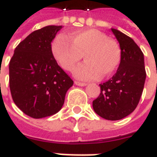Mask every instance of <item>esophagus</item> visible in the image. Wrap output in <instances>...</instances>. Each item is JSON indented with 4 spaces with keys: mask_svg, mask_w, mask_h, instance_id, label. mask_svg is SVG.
<instances>
[{
    "mask_svg": "<svg viewBox=\"0 0 157 157\" xmlns=\"http://www.w3.org/2000/svg\"><path fill=\"white\" fill-rule=\"evenodd\" d=\"M75 85H77V86H80V87H84V86H86L87 83H84V82H80L78 81H75Z\"/></svg>",
    "mask_w": 157,
    "mask_h": 157,
    "instance_id": "34e87169",
    "label": "esophagus"
}]
</instances>
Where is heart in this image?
I'll return each instance as SVG.
<instances>
[{
  "label": "heart",
  "mask_w": 157,
  "mask_h": 157,
  "mask_svg": "<svg viewBox=\"0 0 157 157\" xmlns=\"http://www.w3.org/2000/svg\"><path fill=\"white\" fill-rule=\"evenodd\" d=\"M55 60L63 69L72 71L83 55L86 62L79 65L74 75L80 80H95L109 76L119 66L122 52L114 39L97 29H82L68 37L59 35L51 44Z\"/></svg>",
  "instance_id": "b5f03b06"
}]
</instances>
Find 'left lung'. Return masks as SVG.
<instances>
[{
	"label": "left lung",
	"instance_id": "obj_1",
	"mask_svg": "<svg viewBox=\"0 0 157 157\" xmlns=\"http://www.w3.org/2000/svg\"><path fill=\"white\" fill-rule=\"evenodd\" d=\"M119 42L122 58L116 73L100 84V95L93 101L95 112L106 120L116 121L136 109L143 94L146 71L144 56L132 38L111 29Z\"/></svg>",
	"mask_w": 157,
	"mask_h": 157
}]
</instances>
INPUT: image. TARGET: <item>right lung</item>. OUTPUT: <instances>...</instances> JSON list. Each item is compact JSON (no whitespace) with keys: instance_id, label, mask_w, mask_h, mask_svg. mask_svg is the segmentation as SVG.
<instances>
[{"instance_id":"obj_1","label":"right lung","mask_w":157,"mask_h":157,"mask_svg":"<svg viewBox=\"0 0 157 157\" xmlns=\"http://www.w3.org/2000/svg\"><path fill=\"white\" fill-rule=\"evenodd\" d=\"M62 26L35 30L21 41L9 62V87L15 105L35 119L56 114L74 82L53 56L51 42Z\"/></svg>"}]
</instances>
